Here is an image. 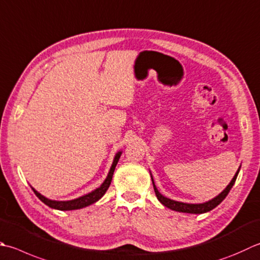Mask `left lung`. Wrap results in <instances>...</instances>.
Wrapping results in <instances>:
<instances>
[{
	"mask_svg": "<svg viewBox=\"0 0 260 260\" xmlns=\"http://www.w3.org/2000/svg\"><path fill=\"white\" fill-rule=\"evenodd\" d=\"M239 171H240V168H239L238 171L236 172L235 177L232 178V180L230 181V184L226 186V188L224 190H223L221 194H218L216 197L213 198V200L205 202V203H202V204H188V203H182V202H177L174 200H170V198H167L165 197L162 194H160V191L157 190V188L154 185V181H153V178H152L151 175V179H152V184H153V188H154V191H155V195L157 197V200L160 201V203L162 205H165L166 207L170 208L172 211H176V212H182V213H190V214H202V213H206V212H210L212 211L213 208H215L220 203L224 200V198L228 196L229 192H230L232 186L235 185L236 179L238 177Z\"/></svg>",
	"mask_w": 260,
	"mask_h": 260,
	"instance_id": "1",
	"label": "left lung"
}]
</instances>
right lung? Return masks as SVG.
I'll return each instance as SVG.
<instances>
[{"mask_svg":"<svg viewBox=\"0 0 260 260\" xmlns=\"http://www.w3.org/2000/svg\"><path fill=\"white\" fill-rule=\"evenodd\" d=\"M121 155V151L117 152L115 157H114V161H113V165L110 167V170L108 172V176L105 179V181L101 184V186L99 188H96V189L92 190L89 194H86L84 196H81L79 198H75V200L72 201H52V200H48V198H46L45 196H43L40 192H38L36 189L32 190L37 196L40 201H42L44 204H46L49 207L55 208V210H59V211H72V210H80V208H83L89 206L91 204H93V203L98 202L101 197H103L107 189H108L109 186H110V182L111 179H113V175H114V171H115V168L118 164V160Z\"/></svg>","mask_w":260,"mask_h":260,"instance_id":"right-lung-1","label":"right lung"}]
</instances>
